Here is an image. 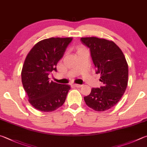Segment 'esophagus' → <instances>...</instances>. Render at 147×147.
<instances>
[{"mask_svg": "<svg viewBox=\"0 0 147 147\" xmlns=\"http://www.w3.org/2000/svg\"><path fill=\"white\" fill-rule=\"evenodd\" d=\"M73 85L76 87H82V85H80V84H74Z\"/></svg>", "mask_w": 147, "mask_h": 147, "instance_id": "esophagus-1", "label": "esophagus"}]
</instances>
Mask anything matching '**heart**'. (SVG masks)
Returning a JSON list of instances; mask_svg holds the SVG:
<instances>
[{"label":"heart","instance_id":"heart-1","mask_svg":"<svg viewBox=\"0 0 147 147\" xmlns=\"http://www.w3.org/2000/svg\"><path fill=\"white\" fill-rule=\"evenodd\" d=\"M80 50H81V49H80ZM80 50H79V51H80Z\"/></svg>","mask_w":147,"mask_h":147}]
</instances>
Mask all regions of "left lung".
<instances>
[{"label":"left lung","instance_id":"obj_1","mask_svg":"<svg viewBox=\"0 0 147 147\" xmlns=\"http://www.w3.org/2000/svg\"><path fill=\"white\" fill-rule=\"evenodd\" d=\"M90 49L96 73L101 75L103 85L92 88L84 97L86 105L96 111L111 109L121 99L128 84L129 69L126 59L119 47L113 41L96 37L81 38Z\"/></svg>","mask_w":147,"mask_h":147}]
</instances>
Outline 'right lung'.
Returning <instances> with one entry per match:
<instances>
[{
    "label": "right lung",
    "instance_id": "obj_1",
    "mask_svg": "<svg viewBox=\"0 0 147 147\" xmlns=\"http://www.w3.org/2000/svg\"><path fill=\"white\" fill-rule=\"evenodd\" d=\"M73 38H51L40 41L26 57L21 77L31 105L38 111L52 112L64 103L71 87L50 81L48 76L57 71Z\"/></svg>",
    "mask_w": 147,
    "mask_h": 147
}]
</instances>
